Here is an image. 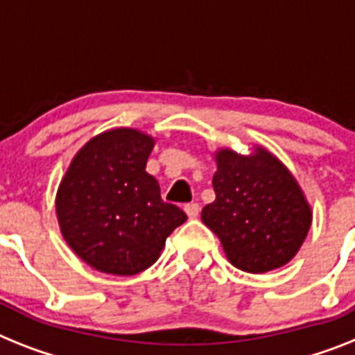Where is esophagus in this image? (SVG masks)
Segmentation results:
<instances>
[{"mask_svg": "<svg viewBox=\"0 0 355 355\" xmlns=\"http://www.w3.org/2000/svg\"><path fill=\"white\" fill-rule=\"evenodd\" d=\"M184 212H187V216H189L190 219L198 218V214H199V205H198V203H189V205H184Z\"/></svg>", "mask_w": 355, "mask_h": 355, "instance_id": "1", "label": "esophagus"}]
</instances>
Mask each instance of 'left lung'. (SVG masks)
I'll return each mask as SVG.
<instances>
[{"label":"left lung","instance_id":"obj_1","mask_svg":"<svg viewBox=\"0 0 355 355\" xmlns=\"http://www.w3.org/2000/svg\"><path fill=\"white\" fill-rule=\"evenodd\" d=\"M214 159L216 199L201 210V219L219 237L228 261L250 274L286 265L312 225L297 180L261 145L247 156L219 148Z\"/></svg>","mask_w":355,"mask_h":355}]
</instances>
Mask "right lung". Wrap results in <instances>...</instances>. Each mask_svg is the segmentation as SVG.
<instances>
[{
  "label": "right lung",
  "mask_w": 355,
  "mask_h": 355,
  "mask_svg": "<svg viewBox=\"0 0 355 355\" xmlns=\"http://www.w3.org/2000/svg\"><path fill=\"white\" fill-rule=\"evenodd\" d=\"M156 139L137 128L105 130L78 150L55 194L63 239L94 270L136 276L157 261L187 214L161 199L145 171Z\"/></svg>",
  "instance_id": "obj_1"
}]
</instances>
